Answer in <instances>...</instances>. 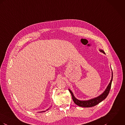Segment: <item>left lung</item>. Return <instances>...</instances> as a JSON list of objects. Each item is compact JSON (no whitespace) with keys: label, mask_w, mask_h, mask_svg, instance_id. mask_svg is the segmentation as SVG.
Instances as JSON below:
<instances>
[{"label":"left lung","mask_w":125,"mask_h":125,"mask_svg":"<svg viewBox=\"0 0 125 125\" xmlns=\"http://www.w3.org/2000/svg\"><path fill=\"white\" fill-rule=\"evenodd\" d=\"M100 52H102V53L105 54V53L103 50L100 49ZM112 75L111 80L109 84H108V86L107 87L106 89L103 92V93H102L99 96H98L96 98H95L94 99H92L91 100H78L74 97V96L73 95V94L72 92V91L70 89H69V90L72 95V98H73V100L74 102L76 105H77L79 106L82 107L88 108V107H93V106L98 104L102 100H105L106 98V97H107V96L108 95L110 90V89H111L112 82V80H113V72H112Z\"/></svg>","instance_id":"8db88e82"}]
</instances>
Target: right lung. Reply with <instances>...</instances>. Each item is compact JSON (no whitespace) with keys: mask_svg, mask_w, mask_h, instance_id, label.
<instances>
[{"mask_svg":"<svg viewBox=\"0 0 125 125\" xmlns=\"http://www.w3.org/2000/svg\"><path fill=\"white\" fill-rule=\"evenodd\" d=\"M48 109H47V110H46V111H47V110H48ZM42 111V112H40V113H42V112H45V111Z\"/></svg>","mask_w":125,"mask_h":125,"instance_id":"obj_1","label":"right lung"}]
</instances>
